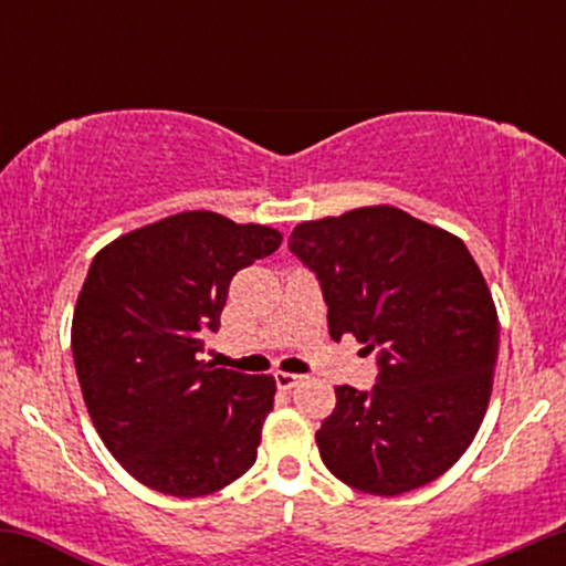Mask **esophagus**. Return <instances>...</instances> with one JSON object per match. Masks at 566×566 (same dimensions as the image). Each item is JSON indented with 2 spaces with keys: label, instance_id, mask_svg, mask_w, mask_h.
I'll use <instances>...</instances> for the list:
<instances>
[{
  "label": "esophagus",
  "instance_id": "1",
  "mask_svg": "<svg viewBox=\"0 0 566 566\" xmlns=\"http://www.w3.org/2000/svg\"><path fill=\"white\" fill-rule=\"evenodd\" d=\"M274 380H276V386L282 388V391H290V388H295L297 382L303 380V375H295V373H276Z\"/></svg>",
  "mask_w": 566,
  "mask_h": 566
}]
</instances>
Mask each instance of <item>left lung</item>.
I'll use <instances>...</instances> for the list:
<instances>
[{
    "instance_id": "left-lung-1",
    "label": "left lung",
    "mask_w": 566,
    "mask_h": 566,
    "mask_svg": "<svg viewBox=\"0 0 566 566\" xmlns=\"http://www.w3.org/2000/svg\"><path fill=\"white\" fill-rule=\"evenodd\" d=\"M290 250L319 279L333 340L378 350L373 391L335 388L316 431L324 465L380 497L439 479L476 437L497 361V311L469 247L378 205L295 226Z\"/></svg>"
}]
</instances>
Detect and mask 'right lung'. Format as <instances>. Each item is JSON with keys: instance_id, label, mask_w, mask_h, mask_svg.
Wrapping results in <instances>:
<instances>
[{"instance_id": "right-lung-1", "label": "right lung", "mask_w": 566, "mask_h": 566, "mask_svg": "<svg viewBox=\"0 0 566 566\" xmlns=\"http://www.w3.org/2000/svg\"><path fill=\"white\" fill-rule=\"evenodd\" d=\"M282 233L218 212H178L93 258L71 350L97 437L129 476L172 497L223 490L258 458L276 380L197 359L237 271Z\"/></svg>"}]
</instances>
